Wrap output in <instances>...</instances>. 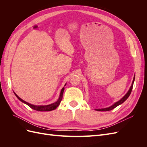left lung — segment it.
Here are the masks:
<instances>
[{
    "label": "left lung",
    "instance_id": "8db88e82",
    "mask_svg": "<svg viewBox=\"0 0 147 147\" xmlns=\"http://www.w3.org/2000/svg\"><path fill=\"white\" fill-rule=\"evenodd\" d=\"M134 80H135V77H134V79H133V81H132V83L131 86V87H130V88H129V90L128 92L126 93V95L124 96L121 99H120L119 101H118V102H115V103L113 105H112V106L109 107L105 108V109H96V110H97V111H101V112H102V111H109V110H113V109H115V107H117L119 105L123 104V102L128 98L129 96V95L131 94L132 90V87H133V84H134Z\"/></svg>",
    "mask_w": 147,
    "mask_h": 147
}]
</instances>
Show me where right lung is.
<instances>
[{
    "label": "right lung",
    "instance_id": "add662e5",
    "mask_svg": "<svg viewBox=\"0 0 147 147\" xmlns=\"http://www.w3.org/2000/svg\"><path fill=\"white\" fill-rule=\"evenodd\" d=\"M64 90V87L63 88V89L61 90V91L60 92V96H59L58 100H57L56 102H55V103L50 104V105H35L30 104L28 103V102L23 100V99H21L20 97L16 94L15 92H14V93H15V96L17 97L18 99L22 102H23V103L27 104L28 106L30 107L31 109H32L35 110L37 111H40V112H48V111H51V110L56 109L57 107L59 106L62 99H63V95Z\"/></svg>",
    "mask_w": 147,
    "mask_h": 147
}]
</instances>
